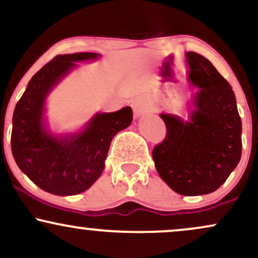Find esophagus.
Here are the masks:
<instances>
[{
  "instance_id": "esophagus-1",
  "label": "esophagus",
  "mask_w": 258,
  "mask_h": 258,
  "mask_svg": "<svg viewBox=\"0 0 258 258\" xmlns=\"http://www.w3.org/2000/svg\"><path fill=\"white\" fill-rule=\"evenodd\" d=\"M132 108H133V111H135V115L138 117L141 116L142 114H144V112L150 111L152 105L149 104V102H148L146 98H143V97H138V98L133 99Z\"/></svg>"
}]
</instances>
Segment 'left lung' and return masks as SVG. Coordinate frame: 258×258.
I'll return each instance as SVG.
<instances>
[{
	"label": "left lung",
	"mask_w": 258,
	"mask_h": 258,
	"mask_svg": "<svg viewBox=\"0 0 258 258\" xmlns=\"http://www.w3.org/2000/svg\"><path fill=\"white\" fill-rule=\"evenodd\" d=\"M188 80L198 87L188 121L161 114L166 137L153 149L156 171L176 193L210 194L241 158V119L228 81L209 59L186 52Z\"/></svg>",
	"instance_id": "left-lung-1"
}]
</instances>
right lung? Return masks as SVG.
I'll use <instances>...</instances> for the list:
<instances>
[{
  "instance_id": "right-lung-1",
  "label": "right lung",
  "mask_w": 258,
  "mask_h": 258,
  "mask_svg": "<svg viewBox=\"0 0 258 258\" xmlns=\"http://www.w3.org/2000/svg\"><path fill=\"white\" fill-rule=\"evenodd\" d=\"M97 53L59 54L32 76L13 114L11 147L18 167L37 186L54 195L87 190L104 170L111 139L132 122V109L98 112L85 130L54 136L43 122L44 102L76 61L94 60Z\"/></svg>"
}]
</instances>
